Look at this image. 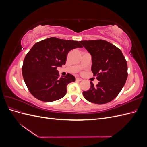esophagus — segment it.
Segmentation results:
<instances>
[{
  "mask_svg": "<svg viewBox=\"0 0 147 147\" xmlns=\"http://www.w3.org/2000/svg\"><path fill=\"white\" fill-rule=\"evenodd\" d=\"M82 80V79L80 78H79V77H77L76 78V81L77 82H80Z\"/></svg>",
  "mask_w": 147,
  "mask_h": 147,
  "instance_id": "esophagus-1",
  "label": "esophagus"
}]
</instances>
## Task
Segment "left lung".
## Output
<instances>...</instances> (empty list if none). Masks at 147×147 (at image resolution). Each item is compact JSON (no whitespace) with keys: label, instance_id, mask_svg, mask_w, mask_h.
Segmentation results:
<instances>
[{"label":"left lung","instance_id":"obj_1","mask_svg":"<svg viewBox=\"0 0 147 147\" xmlns=\"http://www.w3.org/2000/svg\"><path fill=\"white\" fill-rule=\"evenodd\" d=\"M92 56L91 70L99 81L96 86L83 92L89 102L104 104L112 101L121 91L127 78V65L121 51L104 40L80 41Z\"/></svg>","mask_w":147,"mask_h":147}]
</instances>
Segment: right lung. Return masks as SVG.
<instances>
[{
  "label": "right lung",
  "instance_id": "1",
  "mask_svg": "<svg viewBox=\"0 0 147 147\" xmlns=\"http://www.w3.org/2000/svg\"><path fill=\"white\" fill-rule=\"evenodd\" d=\"M78 41L50 37L36 43L27 53L22 74L28 90L35 98L43 102L61 99L67 92V86L75 78L67 74L59 77L57 67L65 64L68 53L82 48Z\"/></svg>",
  "mask_w": 147,
  "mask_h": 147
}]
</instances>
